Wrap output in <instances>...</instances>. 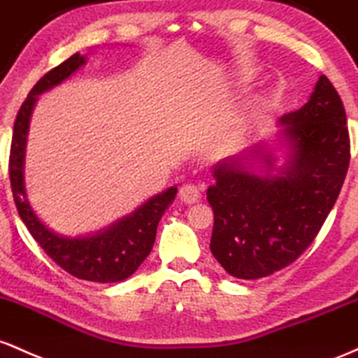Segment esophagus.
I'll list each match as a JSON object with an SVG mask.
<instances>
[{
  "instance_id": "34e87169",
  "label": "esophagus",
  "mask_w": 358,
  "mask_h": 358,
  "mask_svg": "<svg viewBox=\"0 0 358 358\" xmlns=\"http://www.w3.org/2000/svg\"><path fill=\"white\" fill-rule=\"evenodd\" d=\"M179 198L182 203L186 204H194L201 199V189L196 184H182L179 189Z\"/></svg>"
}]
</instances>
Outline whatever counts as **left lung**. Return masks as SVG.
Instances as JSON below:
<instances>
[{"instance_id":"8db88e82","label":"left lung","mask_w":358,"mask_h":358,"mask_svg":"<svg viewBox=\"0 0 358 358\" xmlns=\"http://www.w3.org/2000/svg\"><path fill=\"white\" fill-rule=\"evenodd\" d=\"M279 123L289 152L284 167L275 169L271 152L257 145L216 164V182L206 191L215 213L211 254L238 279L274 274L306 250L336 203L350 164L347 115L327 76H320L309 101ZM252 158L264 162L266 175L251 171Z\"/></svg>"}]
</instances>
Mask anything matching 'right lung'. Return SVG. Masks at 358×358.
Masks as SVG:
<instances>
[{"label":"right lung","mask_w":358,"mask_h":358,"mask_svg":"<svg viewBox=\"0 0 358 358\" xmlns=\"http://www.w3.org/2000/svg\"><path fill=\"white\" fill-rule=\"evenodd\" d=\"M84 64H86L84 55H71L69 59L47 72L35 84L34 90L28 92L27 99L20 106L10 150L11 191H13L20 218L27 224L35 242L57 266L78 279L101 284L120 282L134 274L150 254L155 242L157 224L164 211L171 206L178 194V187H169L167 191L148 199L131 215L118 220L111 227L94 235L71 238V236L57 235L40 222L27 199L25 179H23L28 125H30L31 111L37 103V96L57 86Z\"/></svg>","instance_id":"right-lung-1"}]
</instances>
